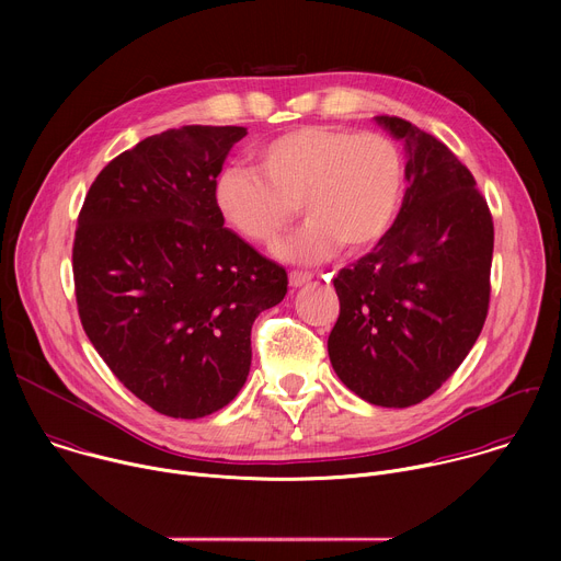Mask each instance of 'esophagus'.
Wrapping results in <instances>:
<instances>
[{
    "label": "esophagus",
    "mask_w": 561,
    "mask_h": 561,
    "mask_svg": "<svg viewBox=\"0 0 561 561\" xmlns=\"http://www.w3.org/2000/svg\"><path fill=\"white\" fill-rule=\"evenodd\" d=\"M310 279H312V275L310 273H301V271H290V275H288V282H290L293 288H299V286L308 284Z\"/></svg>",
    "instance_id": "34e87169"
}]
</instances>
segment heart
I'll return each mask as SVG.
<instances>
[{
	"label": "heart",
	"mask_w": 561,
	"mask_h": 561,
	"mask_svg": "<svg viewBox=\"0 0 561 561\" xmlns=\"http://www.w3.org/2000/svg\"><path fill=\"white\" fill-rule=\"evenodd\" d=\"M253 159L257 171L228 167L215 178V208L239 237L271 249L301 206L308 221L279 251L297 264L377 247L402 208L407 159L383 133L299 126L260 144Z\"/></svg>",
	"instance_id": "1"
}]
</instances>
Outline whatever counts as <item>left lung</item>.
<instances>
[{
  "mask_svg": "<svg viewBox=\"0 0 561 561\" xmlns=\"http://www.w3.org/2000/svg\"><path fill=\"white\" fill-rule=\"evenodd\" d=\"M375 119L404 139L409 188L390 232L333 279L340 317L329 357L368 404L407 409L459 368L484 329L495 230L446 144L402 117Z\"/></svg>",
  "mask_w": 561,
  "mask_h": 561,
  "instance_id": "1",
  "label": "left lung"
}]
</instances>
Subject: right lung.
<instances>
[{
    "label": "right lung",
    "mask_w": 561,
    "mask_h": 561,
    "mask_svg": "<svg viewBox=\"0 0 561 561\" xmlns=\"http://www.w3.org/2000/svg\"><path fill=\"white\" fill-rule=\"evenodd\" d=\"M244 126H182L124 150L91 184L72 242L82 327L152 411L197 420L251 370L255 317L286 271L224 228L213 184Z\"/></svg>",
    "instance_id": "obj_1"
}]
</instances>
